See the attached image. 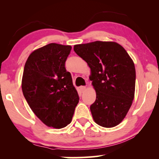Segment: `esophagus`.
<instances>
[{"label": "esophagus", "instance_id": "34e87169", "mask_svg": "<svg viewBox=\"0 0 159 159\" xmlns=\"http://www.w3.org/2000/svg\"><path fill=\"white\" fill-rule=\"evenodd\" d=\"M85 89H86L85 86H80V91H81L82 93L83 92V91H85Z\"/></svg>", "mask_w": 159, "mask_h": 159}]
</instances>
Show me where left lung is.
I'll list each match as a JSON object with an SVG mask.
<instances>
[{
  "mask_svg": "<svg viewBox=\"0 0 159 159\" xmlns=\"http://www.w3.org/2000/svg\"><path fill=\"white\" fill-rule=\"evenodd\" d=\"M74 50L90 68L89 79L96 92V100L90 106L94 120L102 127H115L124 119L134 98L133 60L113 41L75 45Z\"/></svg>",
  "mask_w": 159,
  "mask_h": 159,
  "instance_id": "obj_1",
  "label": "left lung"
}]
</instances>
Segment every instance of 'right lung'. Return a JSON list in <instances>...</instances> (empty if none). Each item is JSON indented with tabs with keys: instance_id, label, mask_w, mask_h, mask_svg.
<instances>
[{
	"instance_id": "add662e5",
	"label": "right lung",
	"mask_w": 159,
	"mask_h": 159,
	"mask_svg": "<svg viewBox=\"0 0 159 159\" xmlns=\"http://www.w3.org/2000/svg\"><path fill=\"white\" fill-rule=\"evenodd\" d=\"M71 50V45L50 43L33 51L25 63L21 80L24 96L48 127H66L79 103L71 75L64 66Z\"/></svg>"
}]
</instances>
